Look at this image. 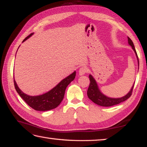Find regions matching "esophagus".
Segmentation results:
<instances>
[{"instance_id":"esophagus-1","label":"esophagus","mask_w":147,"mask_h":147,"mask_svg":"<svg viewBox=\"0 0 147 147\" xmlns=\"http://www.w3.org/2000/svg\"><path fill=\"white\" fill-rule=\"evenodd\" d=\"M87 68L86 67H81V68L79 69V74L80 75V76H83V75H84L87 72Z\"/></svg>"}]
</instances>
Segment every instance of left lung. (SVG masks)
<instances>
[{"label": "left lung", "mask_w": 147, "mask_h": 147, "mask_svg": "<svg viewBox=\"0 0 147 147\" xmlns=\"http://www.w3.org/2000/svg\"><path fill=\"white\" fill-rule=\"evenodd\" d=\"M127 38H128L129 45L131 47L136 54V56L137 60H138V69H139V60H138V55L136 53V51L134 43L129 37H127ZM89 77H90V84L87 91V95H88V98H89L91 101L93 102L95 104L98 105V106H104V107L113 106L126 100L128 99L130 97V96L131 95L132 91V90H133L134 85V83L133 85H132V86L131 87V89L130 90V91L126 94L125 96H121V97H120V98H113V97H109V96H106L102 92L101 90H100V88L98 87L97 82H96V80L93 77L92 75L90 74Z\"/></svg>", "instance_id": "8db88e82"}]
</instances>
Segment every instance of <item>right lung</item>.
Wrapping results in <instances>:
<instances>
[{
	"mask_svg": "<svg viewBox=\"0 0 147 147\" xmlns=\"http://www.w3.org/2000/svg\"><path fill=\"white\" fill-rule=\"evenodd\" d=\"M33 34L34 33H31L27 38H25L22 42H24L30 36H32ZM76 71H74L72 74L66 77V78L63 79L56 86L50 91L42 94V95L36 96H30L24 93L18 86L15 79H14V84H15V88L18 95L30 107H31L32 109L36 111H45L54 109L61 104L64 98L66 87L71 81H74L76 77Z\"/></svg>",
	"mask_w": 147,
	"mask_h": 147,
	"instance_id": "add662e5",
	"label": "right lung"
}]
</instances>
